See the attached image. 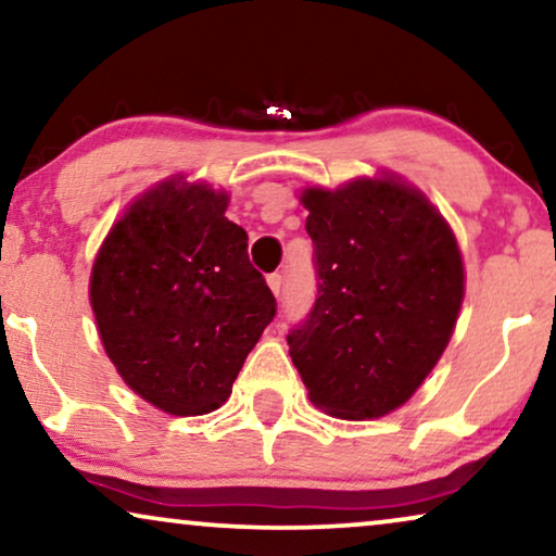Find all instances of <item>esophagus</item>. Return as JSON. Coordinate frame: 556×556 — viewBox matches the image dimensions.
Segmentation results:
<instances>
[{
	"mask_svg": "<svg viewBox=\"0 0 556 556\" xmlns=\"http://www.w3.org/2000/svg\"><path fill=\"white\" fill-rule=\"evenodd\" d=\"M280 283H283V278H280L278 273H270V276H268V286H270V291L276 293V295H280Z\"/></svg>",
	"mask_w": 556,
	"mask_h": 556,
	"instance_id": "esophagus-1",
	"label": "esophagus"
}]
</instances>
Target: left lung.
Returning a JSON list of instances; mask_svg holds the SVG:
<instances>
[{
  "instance_id": "1",
  "label": "left lung",
  "mask_w": 556,
  "mask_h": 556,
  "mask_svg": "<svg viewBox=\"0 0 556 556\" xmlns=\"http://www.w3.org/2000/svg\"><path fill=\"white\" fill-rule=\"evenodd\" d=\"M318 299L288 333L314 405L341 420L382 417L413 397L447 341L466 291L451 225L394 177L308 187Z\"/></svg>"
}]
</instances>
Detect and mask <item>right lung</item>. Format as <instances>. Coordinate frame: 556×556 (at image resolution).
<instances>
[{
	"label": "right lung",
	"instance_id": "right-lung-1",
	"mask_svg": "<svg viewBox=\"0 0 556 556\" xmlns=\"http://www.w3.org/2000/svg\"><path fill=\"white\" fill-rule=\"evenodd\" d=\"M225 192L166 179L111 227L90 273L103 349L124 382L177 417L207 415L276 316Z\"/></svg>",
	"mask_w": 556,
	"mask_h": 556
}]
</instances>
